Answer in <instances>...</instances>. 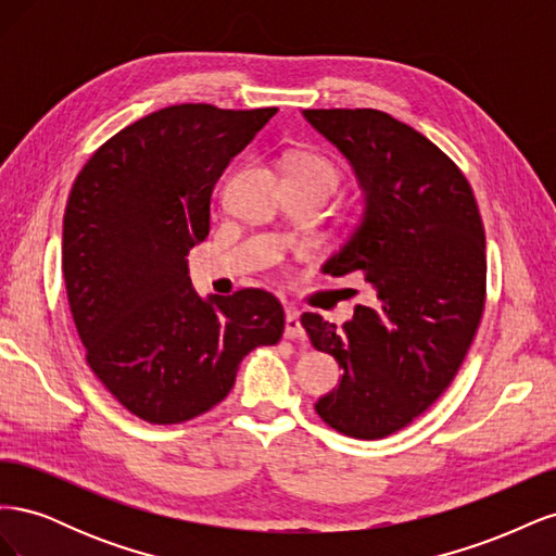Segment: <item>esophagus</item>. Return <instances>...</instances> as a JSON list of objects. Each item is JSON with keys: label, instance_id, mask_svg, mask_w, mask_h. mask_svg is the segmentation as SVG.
I'll return each mask as SVG.
<instances>
[{"label": "esophagus", "instance_id": "esophagus-1", "mask_svg": "<svg viewBox=\"0 0 556 556\" xmlns=\"http://www.w3.org/2000/svg\"><path fill=\"white\" fill-rule=\"evenodd\" d=\"M285 336H288L290 341H306L304 327H301V319H299V311L294 308H288V313H285Z\"/></svg>", "mask_w": 556, "mask_h": 556}]
</instances>
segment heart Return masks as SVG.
Returning a JSON list of instances; mask_svg holds the SVG:
<instances>
[{"label":"heart","mask_w":556,"mask_h":556,"mask_svg":"<svg viewBox=\"0 0 556 556\" xmlns=\"http://www.w3.org/2000/svg\"><path fill=\"white\" fill-rule=\"evenodd\" d=\"M288 176L319 180L325 182L331 192L339 188L341 182V174L336 169V164L323 155H313V153L292 155L288 162Z\"/></svg>","instance_id":"1"}]
</instances>
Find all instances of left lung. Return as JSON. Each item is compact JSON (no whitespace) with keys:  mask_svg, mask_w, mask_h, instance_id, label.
I'll use <instances>...</instances> for the list:
<instances>
[{"mask_svg":"<svg viewBox=\"0 0 556 556\" xmlns=\"http://www.w3.org/2000/svg\"><path fill=\"white\" fill-rule=\"evenodd\" d=\"M304 117L364 190L362 220L325 271H359L374 288V306H357L343 329L301 315L313 348L343 368L315 410L339 433L376 441L408 427L457 376L484 308V227L459 166L406 123L376 109Z\"/></svg>","mask_w":556,"mask_h":556,"instance_id":"obj_1","label":"left lung"}]
</instances>
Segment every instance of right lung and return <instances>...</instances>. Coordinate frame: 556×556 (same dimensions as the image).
Returning a JSON list of instances; mask_svg holds the SVG:
<instances>
[{"label":"right lung","instance_id":"obj_1","mask_svg":"<svg viewBox=\"0 0 556 556\" xmlns=\"http://www.w3.org/2000/svg\"><path fill=\"white\" fill-rule=\"evenodd\" d=\"M276 111L166 106L99 146L74 180L62 271L76 331L99 382L150 425L211 410L248 352L280 341L271 292L204 301L185 260L208 237L217 178Z\"/></svg>","mask_w":556,"mask_h":556}]
</instances>
